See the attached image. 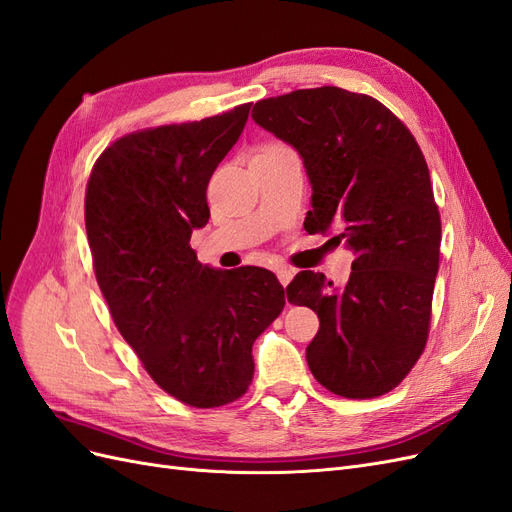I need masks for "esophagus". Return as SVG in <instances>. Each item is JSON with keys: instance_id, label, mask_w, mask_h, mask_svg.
<instances>
[{"instance_id": "1", "label": "esophagus", "mask_w": 512, "mask_h": 512, "mask_svg": "<svg viewBox=\"0 0 512 512\" xmlns=\"http://www.w3.org/2000/svg\"><path fill=\"white\" fill-rule=\"evenodd\" d=\"M275 273H277V280H280L282 286H288L290 280L294 277V271H292V269H286V267H280Z\"/></svg>"}]
</instances>
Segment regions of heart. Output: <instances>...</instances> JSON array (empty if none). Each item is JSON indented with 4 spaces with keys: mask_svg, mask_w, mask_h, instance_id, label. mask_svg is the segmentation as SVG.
<instances>
[{
    "mask_svg": "<svg viewBox=\"0 0 512 512\" xmlns=\"http://www.w3.org/2000/svg\"><path fill=\"white\" fill-rule=\"evenodd\" d=\"M267 151H290V149H286V147H282V145H271V147H265V149H262L260 153H267Z\"/></svg>",
    "mask_w": 512,
    "mask_h": 512,
    "instance_id": "obj_1",
    "label": "heart"
}]
</instances>
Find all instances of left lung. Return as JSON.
Returning <instances> with one entry per match:
<instances>
[{
	"instance_id": "left-lung-1",
	"label": "left lung",
	"mask_w": 512,
	"mask_h": 512,
	"mask_svg": "<svg viewBox=\"0 0 512 512\" xmlns=\"http://www.w3.org/2000/svg\"><path fill=\"white\" fill-rule=\"evenodd\" d=\"M252 119L303 158L312 185L309 235L352 250L344 288L301 271L288 301L312 307L320 329L305 356L335 395L393 391L423 354L442 224L429 168L410 130L389 108L342 87L297 89L254 104Z\"/></svg>"
}]
</instances>
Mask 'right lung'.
Masks as SVG:
<instances>
[{
    "mask_svg": "<svg viewBox=\"0 0 512 512\" xmlns=\"http://www.w3.org/2000/svg\"><path fill=\"white\" fill-rule=\"evenodd\" d=\"M250 106L121 136L87 183V239L117 329L160 389L194 408L247 391L252 346L288 297L271 271L200 265L190 247L209 222V179Z\"/></svg>",
    "mask_w": 512,
    "mask_h": 512,
    "instance_id": "right-lung-1",
    "label": "right lung"
}]
</instances>
